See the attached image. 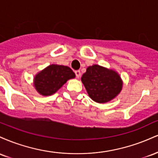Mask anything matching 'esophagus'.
<instances>
[{"label": "esophagus", "instance_id": "1", "mask_svg": "<svg viewBox=\"0 0 158 158\" xmlns=\"http://www.w3.org/2000/svg\"><path fill=\"white\" fill-rule=\"evenodd\" d=\"M75 73H76V77H77V78H78V79H79V78L80 77V76H81L80 70H76Z\"/></svg>", "mask_w": 158, "mask_h": 158}]
</instances>
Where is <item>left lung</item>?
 <instances>
[{
	"instance_id": "obj_1",
	"label": "left lung",
	"mask_w": 158,
	"mask_h": 158,
	"mask_svg": "<svg viewBox=\"0 0 158 158\" xmlns=\"http://www.w3.org/2000/svg\"><path fill=\"white\" fill-rule=\"evenodd\" d=\"M81 80L90 99L97 103L110 102L123 89V82L119 74L99 64L87 68Z\"/></svg>"
}]
</instances>
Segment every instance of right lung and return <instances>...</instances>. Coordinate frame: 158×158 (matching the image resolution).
<instances>
[{"instance_id":"obj_1","label":"right lung","mask_w":158,"mask_h":158,"mask_svg":"<svg viewBox=\"0 0 158 158\" xmlns=\"http://www.w3.org/2000/svg\"><path fill=\"white\" fill-rule=\"evenodd\" d=\"M75 77V73L69 67L52 64L36 74L33 85L40 95L48 97L57 92L69 79Z\"/></svg>"}]
</instances>
